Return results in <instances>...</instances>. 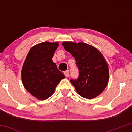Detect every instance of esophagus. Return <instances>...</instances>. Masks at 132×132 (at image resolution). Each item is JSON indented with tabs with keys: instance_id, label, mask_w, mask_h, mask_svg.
Masks as SVG:
<instances>
[{
	"instance_id": "34e87169",
	"label": "esophagus",
	"mask_w": 132,
	"mask_h": 132,
	"mask_svg": "<svg viewBox=\"0 0 132 132\" xmlns=\"http://www.w3.org/2000/svg\"><path fill=\"white\" fill-rule=\"evenodd\" d=\"M69 73H70L69 70H66V71H65L64 72V74L65 75V76H66V77H69Z\"/></svg>"
}]
</instances>
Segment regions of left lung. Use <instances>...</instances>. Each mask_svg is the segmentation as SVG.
Segmentation results:
<instances>
[{
	"label": "left lung",
	"mask_w": 132,
	"mask_h": 132,
	"mask_svg": "<svg viewBox=\"0 0 132 132\" xmlns=\"http://www.w3.org/2000/svg\"><path fill=\"white\" fill-rule=\"evenodd\" d=\"M65 50L76 61L79 77L71 82L79 95L87 99L99 96L108 84L109 68L102 53L91 45L83 42H62Z\"/></svg>",
	"instance_id": "obj_1"
}]
</instances>
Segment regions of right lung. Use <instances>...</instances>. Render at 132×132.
<instances>
[{
  "mask_svg": "<svg viewBox=\"0 0 132 132\" xmlns=\"http://www.w3.org/2000/svg\"><path fill=\"white\" fill-rule=\"evenodd\" d=\"M58 42L40 43L30 48L22 70L25 89L36 98L45 100L51 96L64 75L52 61Z\"/></svg>",
  "mask_w": 132,
  "mask_h": 132,
  "instance_id": "obj_1",
  "label": "right lung"
}]
</instances>
